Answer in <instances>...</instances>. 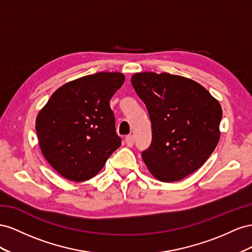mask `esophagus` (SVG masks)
<instances>
[{
    "instance_id": "esophagus-1",
    "label": "esophagus",
    "mask_w": 252,
    "mask_h": 252,
    "mask_svg": "<svg viewBox=\"0 0 252 252\" xmlns=\"http://www.w3.org/2000/svg\"><path fill=\"white\" fill-rule=\"evenodd\" d=\"M126 146L127 147H133V145H134V136L133 135H128V136H126Z\"/></svg>"
}]
</instances>
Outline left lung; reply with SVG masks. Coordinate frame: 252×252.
<instances>
[{"mask_svg":"<svg viewBox=\"0 0 252 252\" xmlns=\"http://www.w3.org/2000/svg\"><path fill=\"white\" fill-rule=\"evenodd\" d=\"M131 82L145 102L152 142L142 159L156 179L178 182L199 169L217 148L221 106L203 85L168 73H136Z\"/></svg>","mask_w":252,"mask_h":252,"instance_id":"obj_1","label":"left lung"}]
</instances>
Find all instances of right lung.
Returning a JSON list of instances; mask_svg holds the SVG:
<instances>
[{
	"instance_id": "obj_1",
	"label": "right lung",
	"mask_w": 252,
	"mask_h": 252,
	"mask_svg": "<svg viewBox=\"0 0 252 252\" xmlns=\"http://www.w3.org/2000/svg\"><path fill=\"white\" fill-rule=\"evenodd\" d=\"M117 71H100L57 90L35 118L39 146L64 178L85 182L97 175L121 146L110 100L125 82Z\"/></svg>"
}]
</instances>
